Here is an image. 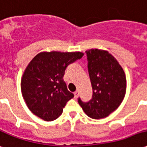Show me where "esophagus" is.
Masks as SVG:
<instances>
[{
	"label": "esophagus",
	"instance_id": "34e87169",
	"mask_svg": "<svg viewBox=\"0 0 147 147\" xmlns=\"http://www.w3.org/2000/svg\"><path fill=\"white\" fill-rule=\"evenodd\" d=\"M74 96H75V98L76 99L78 98V96H79V91H76V92L74 93Z\"/></svg>",
	"mask_w": 147,
	"mask_h": 147
}]
</instances>
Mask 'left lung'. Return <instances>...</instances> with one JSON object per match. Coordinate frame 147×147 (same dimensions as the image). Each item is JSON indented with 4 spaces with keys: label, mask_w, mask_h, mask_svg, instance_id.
<instances>
[{
    "label": "left lung",
    "mask_w": 147,
    "mask_h": 147,
    "mask_svg": "<svg viewBox=\"0 0 147 147\" xmlns=\"http://www.w3.org/2000/svg\"><path fill=\"white\" fill-rule=\"evenodd\" d=\"M93 98L79 104L90 118L100 119L117 109L126 93V76L117 59L107 51L90 49L86 51Z\"/></svg>",
    "instance_id": "1"
}]
</instances>
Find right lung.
<instances>
[{
  "mask_svg": "<svg viewBox=\"0 0 147 147\" xmlns=\"http://www.w3.org/2000/svg\"><path fill=\"white\" fill-rule=\"evenodd\" d=\"M83 55L79 51H43L32 58L22 74L21 90L33 115L51 121L62 114L66 103L74 96L64 82L65 71Z\"/></svg>",
  "mask_w": 147,
  "mask_h": 147,
  "instance_id": "right-lung-1",
  "label": "right lung"
}]
</instances>
